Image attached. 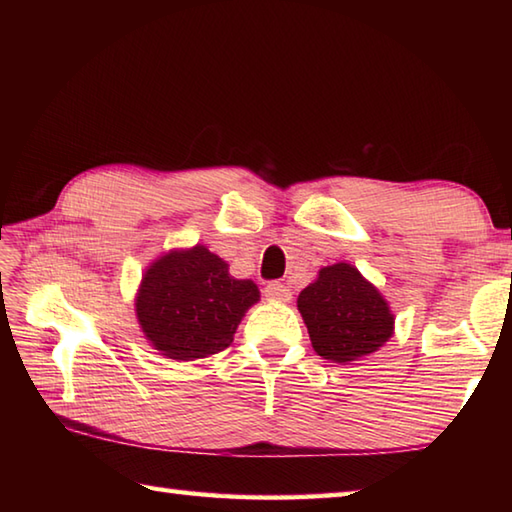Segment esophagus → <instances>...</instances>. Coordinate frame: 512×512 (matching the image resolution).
Here are the masks:
<instances>
[{"instance_id": "obj_1", "label": "esophagus", "mask_w": 512, "mask_h": 512, "mask_svg": "<svg viewBox=\"0 0 512 512\" xmlns=\"http://www.w3.org/2000/svg\"><path fill=\"white\" fill-rule=\"evenodd\" d=\"M264 295L273 301H290L292 292L288 286L279 284V281H270V284H266V288H264Z\"/></svg>"}]
</instances>
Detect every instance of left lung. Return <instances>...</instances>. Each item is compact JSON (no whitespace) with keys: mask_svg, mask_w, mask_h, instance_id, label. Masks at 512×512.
Here are the masks:
<instances>
[{"mask_svg":"<svg viewBox=\"0 0 512 512\" xmlns=\"http://www.w3.org/2000/svg\"><path fill=\"white\" fill-rule=\"evenodd\" d=\"M297 308L314 352L347 365L380 350L394 334V314L374 284L352 264L319 270L314 284L299 292Z\"/></svg>","mask_w":512,"mask_h":512,"instance_id":"8db88e82","label":"left lung"}]
</instances>
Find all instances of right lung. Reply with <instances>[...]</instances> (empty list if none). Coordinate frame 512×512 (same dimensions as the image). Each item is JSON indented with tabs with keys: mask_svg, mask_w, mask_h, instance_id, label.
Masks as SVG:
<instances>
[{
	"mask_svg": "<svg viewBox=\"0 0 512 512\" xmlns=\"http://www.w3.org/2000/svg\"><path fill=\"white\" fill-rule=\"evenodd\" d=\"M259 301L250 279L228 275L209 248L169 250L151 264L136 295V317L147 341L173 361H195L226 350L246 310Z\"/></svg>",
	"mask_w": 512,
	"mask_h": 512,
	"instance_id": "add662e5",
	"label": "right lung"
}]
</instances>
